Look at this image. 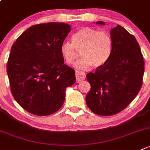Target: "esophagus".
I'll use <instances>...</instances> for the list:
<instances>
[{
	"mask_svg": "<svg viewBox=\"0 0 150 150\" xmlns=\"http://www.w3.org/2000/svg\"><path fill=\"white\" fill-rule=\"evenodd\" d=\"M86 74L84 71H76V78L77 82H80V81H83L85 79Z\"/></svg>",
	"mask_w": 150,
	"mask_h": 150,
	"instance_id": "1",
	"label": "esophagus"
}]
</instances>
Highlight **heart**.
Listing matches in <instances>:
<instances>
[{"label": "heart", "instance_id": "obj_1", "mask_svg": "<svg viewBox=\"0 0 150 150\" xmlns=\"http://www.w3.org/2000/svg\"><path fill=\"white\" fill-rule=\"evenodd\" d=\"M72 42H63L61 54L66 64L72 65L78 58L76 50L81 52L82 58L76 64L79 69L103 66L109 60L113 47L109 33L90 27H83L77 31L72 36Z\"/></svg>", "mask_w": 150, "mask_h": 150}]
</instances>
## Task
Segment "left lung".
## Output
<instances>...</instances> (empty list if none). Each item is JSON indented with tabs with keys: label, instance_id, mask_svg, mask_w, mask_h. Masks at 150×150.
Segmentation results:
<instances>
[{
	"label": "left lung",
	"instance_id": "obj_1",
	"mask_svg": "<svg viewBox=\"0 0 150 150\" xmlns=\"http://www.w3.org/2000/svg\"><path fill=\"white\" fill-rule=\"evenodd\" d=\"M110 33L113 47L109 60L95 73L86 74L91 85L86 105L99 115H112L126 108L139 92L144 71V58L136 38L120 25Z\"/></svg>",
	"mask_w": 150,
	"mask_h": 150
}]
</instances>
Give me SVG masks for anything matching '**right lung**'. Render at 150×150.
<instances>
[{
	"instance_id": "obj_1",
	"label": "right lung",
	"mask_w": 150,
	"mask_h": 150,
	"mask_svg": "<svg viewBox=\"0 0 150 150\" xmlns=\"http://www.w3.org/2000/svg\"><path fill=\"white\" fill-rule=\"evenodd\" d=\"M71 32L64 23L29 27L13 43L7 64L12 95L24 110L48 115L63 105L66 89L76 81L75 71L64 64L61 46Z\"/></svg>"
}]
</instances>
